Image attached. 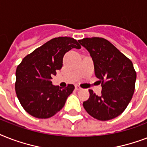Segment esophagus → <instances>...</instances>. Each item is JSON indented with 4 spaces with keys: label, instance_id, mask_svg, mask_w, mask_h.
I'll return each instance as SVG.
<instances>
[{
    "label": "esophagus",
    "instance_id": "esophagus-1",
    "mask_svg": "<svg viewBox=\"0 0 147 147\" xmlns=\"http://www.w3.org/2000/svg\"><path fill=\"white\" fill-rule=\"evenodd\" d=\"M82 88H81L80 86H78V85H76V91H78V90H81Z\"/></svg>",
    "mask_w": 147,
    "mask_h": 147
}]
</instances>
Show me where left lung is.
Instances as JSON below:
<instances>
[{"mask_svg": "<svg viewBox=\"0 0 147 147\" xmlns=\"http://www.w3.org/2000/svg\"><path fill=\"white\" fill-rule=\"evenodd\" d=\"M78 42L89 52L94 75L102 87L100 96L89 90V98L83 107L98 121L115 118L127 108L134 92L137 72L132 62L104 38H84Z\"/></svg>", "mask_w": 147, "mask_h": 147, "instance_id": "obj_1", "label": "left lung"}]
</instances>
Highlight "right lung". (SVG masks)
Returning <instances> with one entry per match:
<instances>
[{
  "instance_id": "right-lung-1",
  "label": "right lung",
  "mask_w": 147,
  "mask_h": 147,
  "mask_svg": "<svg viewBox=\"0 0 147 147\" xmlns=\"http://www.w3.org/2000/svg\"><path fill=\"white\" fill-rule=\"evenodd\" d=\"M73 48H81L73 38H53L25 56L18 65L15 91L28 114L36 118H49L64 107L75 86L71 84L65 88L55 86L51 78L62 69L65 54Z\"/></svg>"
}]
</instances>
